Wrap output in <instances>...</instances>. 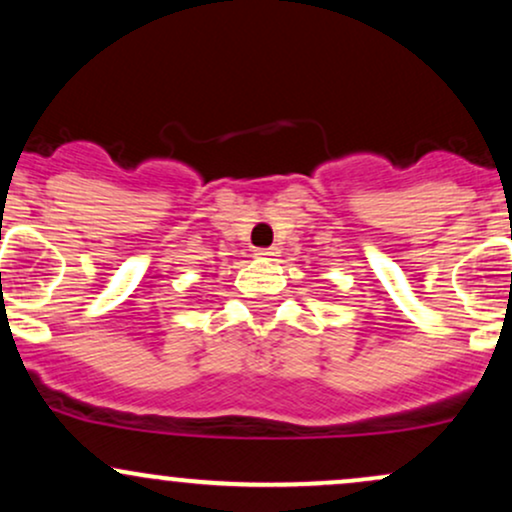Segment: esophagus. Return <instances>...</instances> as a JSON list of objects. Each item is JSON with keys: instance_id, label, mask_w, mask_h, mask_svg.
Instances as JSON below:
<instances>
[{"instance_id": "34e87169", "label": "esophagus", "mask_w": 512, "mask_h": 512, "mask_svg": "<svg viewBox=\"0 0 512 512\" xmlns=\"http://www.w3.org/2000/svg\"><path fill=\"white\" fill-rule=\"evenodd\" d=\"M255 255L260 257V260H272V257L279 255V250H276V248H260L255 252Z\"/></svg>"}]
</instances>
